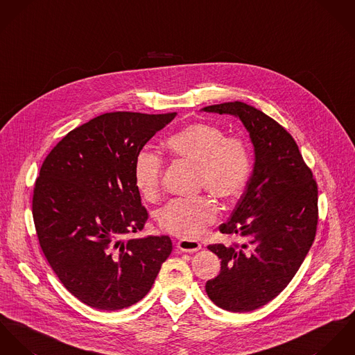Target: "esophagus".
<instances>
[{"instance_id":"esophagus-1","label":"esophagus","mask_w":355,"mask_h":355,"mask_svg":"<svg viewBox=\"0 0 355 355\" xmlns=\"http://www.w3.org/2000/svg\"><path fill=\"white\" fill-rule=\"evenodd\" d=\"M177 248L181 250V252H185V253H193L201 249V243H198L197 241L193 239H180L177 242Z\"/></svg>"}]
</instances>
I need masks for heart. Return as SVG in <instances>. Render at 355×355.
<instances>
[{"label": "heart", "mask_w": 355, "mask_h": 355, "mask_svg": "<svg viewBox=\"0 0 355 355\" xmlns=\"http://www.w3.org/2000/svg\"><path fill=\"white\" fill-rule=\"evenodd\" d=\"M166 148L197 166V185L220 200L238 196L249 178L250 151L246 141L215 125L196 122L166 140ZM163 162L158 154L143 150L135 159L133 181L146 198L158 196ZM218 218V208L208 196L174 198L157 214L166 233L195 238Z\"/></svg>", "instance_id": "1"}]
</instances>
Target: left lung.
<instances>
[{
	"label": "left lung",
	"mask_w": 355,
	"mask_h": 355,
	"mask_svg": "<svg viewBox=\"0 0 355 355\" xmlns=\"http://www.w3.org/2000/svg\"><path fill=\"white\" fill-rule=\"evenodd\" d=\"M202 110L238 117L254 147L245 192L219 226L243 242L208 245L222 261L219 275L205 284L216 306L250 312L279 295L305 260L317 229V184L295 140L275 119L238 101Z\"/></svg>",
	"instance_id": "obj_1"
}]
</instances>
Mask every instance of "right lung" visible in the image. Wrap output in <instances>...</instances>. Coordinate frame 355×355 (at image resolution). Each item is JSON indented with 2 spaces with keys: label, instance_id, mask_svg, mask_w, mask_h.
<instances>
[{
  "label": "right lung",
  "instance_id": "obj_1",
  "mask_svg": "<svg viewBox=\"0 0 355 355\" xmlns=\"http://www.w3.org/2000/svg\"><path fill=\"white\" fill-rule=\"evenodd\" d=\"M177 113L114 112L71 130L46 157L33 197L42 252L83 304L119 311L143 300L173 250L143 230L148 212L133 181L135 159Z\"/></svg>",
  "mask_w": 355,
  "mask_h": 355
}]
</instances>
